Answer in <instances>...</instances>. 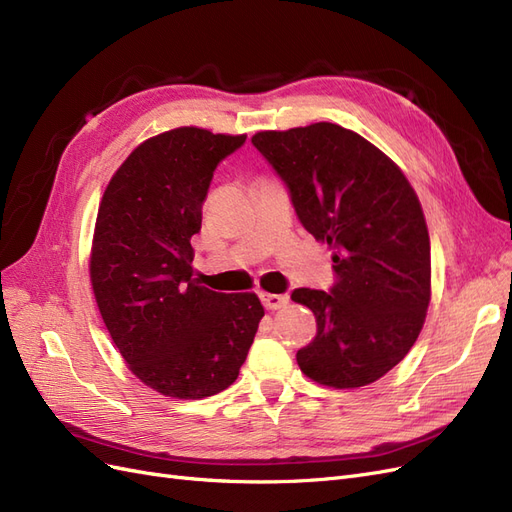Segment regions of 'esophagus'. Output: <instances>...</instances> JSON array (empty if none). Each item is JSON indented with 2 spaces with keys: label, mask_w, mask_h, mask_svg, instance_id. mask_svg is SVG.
I'll return each instance as SVG.
<instances>
[{
  "label": "esophagus",
  "mask_w": 512,
  "mask_h": 512,
  "mask_svg": "<svg viewBox=\"0 0 512 512\" xmlns=\"http://www.w3.org/2000/svg\"><path fill=\"white\" fill-rule=\"evenodd\" d=\"M260 301L267 309H282L288 305L290 297L288 294H271V292H260Z\"/></svg>",
  "instance_id": "1"
}]
</instances>
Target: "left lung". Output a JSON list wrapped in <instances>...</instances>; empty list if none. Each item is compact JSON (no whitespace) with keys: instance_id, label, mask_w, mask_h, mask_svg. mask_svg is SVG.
Masks as SVG:
<instances>
[{"instance_id":"1","label":"left lung","mask_w":512,"mask_h":512,"mask_svg":"<svg viewBox=\"0 0 512 512\" xmlns=\"http://www.w3.org/2000/svg\"><path fill=\"white\" fill-rule=\"evenodd\" d=\"M252 145L284 181L303 228L333 252L329 290L290 294L318 324L297 352L301 371L335 389L376 382L410 352L429 305V232L412 185L335 123L258 132Z\"/></svg>"}]
</instances>
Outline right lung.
I'll return each mask as SVG.
<instances>
[{"label":"right lung","mask_w":512,"mask_h":512,"mask_svg":"<svg viewBox=\"0 0 512 512\" xmlns=\"http://www.w3.org/2000/svg\"><path fill=\"white\" fill-rule=\"evenodd\" d=\"M245 134L177 128L138 145L102 196L91 286L132 374L175 399H203L237 380L265 316L256 294L194 280L190 239L203 224L215 168Z\"/></svg>","instance_id":"1"}]
</instances>
